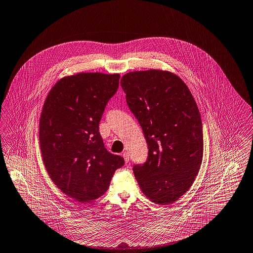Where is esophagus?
I'll list each match as a JSON object with an SVG mask.
<instances>
[{"mask_svg": "<svg viewBox=\"0 0 253 253\" xmlns=\"http://www.w3.org/2000/svg\"><path fill=\"white\" fill-rule=\"evenodd\" d=\"M122 157L124 158L125 163H126V164H128V163H129V154H128L127 152H124V153H123V155H122Z\"/></svg>", "mask_w": 253, "mask_h": 253, "instance_id": "esophagus-1", "label": "esophagus"}]
</instances>
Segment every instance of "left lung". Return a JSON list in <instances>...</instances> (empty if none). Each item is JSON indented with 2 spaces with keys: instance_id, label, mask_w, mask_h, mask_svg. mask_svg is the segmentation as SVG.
<instances>
[{
  "instance_id": "1",
  "label": "left lung",
  "mask_w": 253,
  "mask_h": 253,
  "mask_svg": "<svg viewBox=\"0 0 253 253\" xmlns=\"http://www.w3.org/2000/svg\"><path fill=\"white\" fill-rule=\"evenodd\" d=\"M120 84L149 148L147 162L133 168L139 186L151 201L172 204L191 187L202 164V121L194 97L169 71L130 72Z\"/></svg>"
}]
</instances>
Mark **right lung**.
Here are the masks:
<instances>
[{
	"instance_id": "right-lung-1",
	"label": "right lung",
	"mask_w": 253,
	"mask_h": 253,
	"mask_svg": "<svg viewBox=\"0 0 253 253\" xmlns=\"http://www.w3.org/2000/svg\"><path fill=\"white\" fill-rule=\"evenodd\" d=\"M119 74L78 73L60 79L44 101L39 145L45 169L69 197L87 204L108 189L124 160L107 152L98 132Z\"/></svg>"
}]
</instances>
